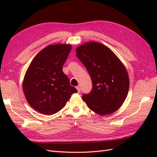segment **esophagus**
Here are the masks:
<instances>
[{"mask_svg":"<svg viewBox=\"0 0 157 157\" xmlns=\"http://www.w3.org/2000/svg\"><path fill=\"white\" fill-rule=\"evenodd\" d=\"M76 89H77V90H78V93H80V87H79V86H76Z\"/></svg>","mask_w":157,"mask_h":157,"instance_id":"34e87169","label":"esophagus"}]
</instances>
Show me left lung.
<instances>
[{
    "label": "left lung",
    "instance_id": "1",
    "mask_svg": "<svg viewBox=\"0 0 157 157\" xmlns=\"http://www.w3.org/2000/svg\"><path fill=\"white\" fill-rule=\"evenodd\" d=\"M76 55L87 69L92 89L82 99L92 111L110 115L121 107L128 96L129 79L125 67L107 46L89 42L76 48Z\"/></svg>",
    "mask_w": 157,
    "mask_h": 157
}]
</instances>
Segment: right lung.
Wrapping results in <instances>:
<instances>
[{
  "label": "right lung",
  "instance_id": "add662e5",
  "mask_svg": "<svg viewBox=\"0 0 157 157\" xmlns=\"http://www.w3.org/2000/svg\"><path fill=\"white\" fill-rule=\"evenodd\" d=\"M71 45H48L39 52L26 71L23 91L28 102L36 111L51 115L59 112L73 93L63 71V65L71 50Z\"/></svg>",
  "mask_w": 157,
  "mask_h": 157
}]
</instances>
